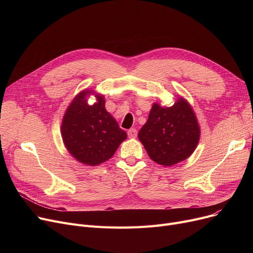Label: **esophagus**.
I'll use <instances>...</instances> for the list:
<instances>
[{
	"mask_svg": "<svg viewBox=\"0 0 253 253\" xmlns=\"http://www.w3.org/2000/svg\"><path fill=\"white\" fill-rule=\"evenodd\" d=\"M128 136L129 137H132V138H135L137 136V130L135 128H131L128 130Z\"/></svg>",
	"mask_w": 253,
	"mask_h": 253,
	"instance_id": "1",
	"label": "esophagus"
}]
</instances>
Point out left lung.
I'll return each instance as SVG.
<instances>
[{
	"instance_id": "1",
	"label": "left lung",
	"mask_w": 253,
	"mask_h": 253,
	"mask_svg": "<svg viewBox=\"0 0 253 253\" xmlns=\"http://www.w3.org/2000/svg\"><path fill=\"white\" fill-rule=\"evenodd\" d=\"M138 138L153 161L171 166L193 154L200 138V128L191 105L178 98L170 108L154 103Z\"/></svg>"
}]
</instances>
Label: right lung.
I'll return each instance as SVG.
<instances>
[{"label":"right lung","mask_w":253,"mask_h":253,"mask_svg":"<svg viewBox=\"0 0 253 253\" xmlns=\"http://www.w3.org/2000/svg\"><path fill=\"white\" fill-rule=\"evenodd\" d=\"M89 93H80L66 110L61 136L66 149L79 162L95 166L112 158L127 134L106 112L101 95H96L94 104L87 103Z\"/></svg>","instance_id":"1"}]
</instances>
